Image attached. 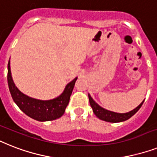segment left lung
Returning <instances> with one entry per match:
<instances>
[{"label":"left lung","instance_id":"obj_1","mask_svg":"<svg viewBox=\"0 0 157 157\" xmlns=\"http://www.w3.org/2000/svg\"><path fill=\"white\" fill-rule=\"evenodd\" d=\"M88 95H89L90 105L93 109L94 114L101 120L109 122V123H120V122H123V121L129 119L131 117H132L136 112L138 111L139 109H140L144 101V100L137 107L131 110V111L127 112V113H116V112L110 111V110H108V109H104L103 107L100 106L94 99L92 98L90 94Z\"/></svg>","mask_w":157,"mask_h":157}]
</instances>
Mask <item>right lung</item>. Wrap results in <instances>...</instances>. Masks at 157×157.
I'll return each instance as SVG.
<instances>
[{"instance_id":"obj_1","label":"right lung","mask_w":157,"mask_h":157,"mask_svg":"<svg viewBox=\"0 0 157 157\" xmlns=\"http://www.w3.org/2000/svg\"><path fill=\"white\" fill-rule=\"evenodd\" d=\"M7 80L13 100L21 111L33 119L40 122H46L57 119L64 114L77 77L73 79L66 85L65 89L59 96L51 100L33 98L21 93L16 87L13 81L10 70V61H9L8 63Z\"/></svg>"}]
</instances>
